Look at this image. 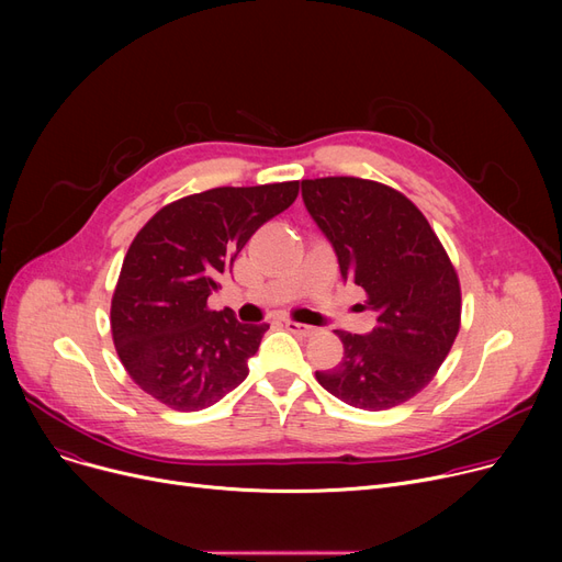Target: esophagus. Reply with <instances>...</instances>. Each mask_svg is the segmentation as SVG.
Listing matches in <instances>:
<instances>
[{
	"instance_id": "esophagus-1",
	"label": "esophagus",
	"mask_w": 562,
	"mask_h": 562,
	"mask_svg": "<svg viewBox=\"0 0 562 562\" xmlns=\"http://www.w3.org/2000/svg\"><path fill=\"white\" fill-rule=\"evenodd\" d=\"M284 328L293 335H301V337H310L314 333L312 326H305V323H299V321H284Z\"/></svg>"
}]
</instances>
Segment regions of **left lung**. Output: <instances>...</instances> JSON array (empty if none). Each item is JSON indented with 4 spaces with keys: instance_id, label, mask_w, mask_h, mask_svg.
Segmentation results:
<instances>
[{
    "instance_id": "8db88e82",
    "label": "left lung",
    "mask_w": 562,
    "mask_h": 562,
    "mask_svg": "<svg viewBox=\"0 0 562 562\" xmlns=\"http://www.w3.org/2000/svg\"><path fill=\"white\" fill-rule=\"evenodd\" d=\"M310 216L333 244L341 278L367 293L375 328L335 330L344 358L316 380L360 409H390L435 378L460 330V280L417 204L362 177L303 180Z\"/></svg>"
}]
</instances>
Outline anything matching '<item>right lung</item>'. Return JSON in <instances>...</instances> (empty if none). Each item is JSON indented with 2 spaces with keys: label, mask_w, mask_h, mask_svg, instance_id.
Masks as SVG:
<instances>
[{
  "label": "right lung",
  "mask_w": 562,
  "mask_h": 562,
  "mask_svg": "<svg viewBox=\"0 0 562 562\" xmlns=\"http://www.w3.org/2000/svg\"><path fill=\"white\" fill-rule=\"evenodd\" d=\"M296 195L299 182L218 187L166 204L140 227L111 299V335L145 394L198 412L246 380L269 323H239L206 299L250 236Z\"/></svg>",
  "instance_id": "add662e5"
}]
</instances>
